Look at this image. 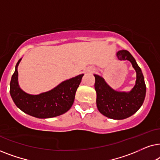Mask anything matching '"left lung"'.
<instances>
[{"label": "left lung", "mask_w": 160, "mask_h": 160, "mask_svg": "<svg viewBox=\"0 0 160 160\" xmlns=\"http://www.w3.org/2000/svg\"><path fill=\"white\" fill-rule=\"evenodd\" d=\"M119 60H129L136 71V82L130 92H118L113 89L101 76L95 74V89L97 93L98 111L105 117L113 119H124L134 114L141 108L146 97V87L141 69L135 58L127 50L117 53Z\"/></svg>", "instance_id": "1"}]
</instances>
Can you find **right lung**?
Instances as JSON below:
<instances>
[{"label": "right lung", "mask_w": 160, "mask_h": 160, "mask_svg": "<svg viewBox=\"0 0 160 160\" xmlns=\"http://www.w3.org/2000/svg\"><path fill=\"white\" fill-rule=\"evenodd\" d=\"M21 60L17 63L10 82V95L15 105L23 112L39 119L55 117L67 112L73 103L84 74L64 81L50 91L30 95L19 86L17 67Z\"/></svg>", "instance_id": "obj_1"}]
</instances>
